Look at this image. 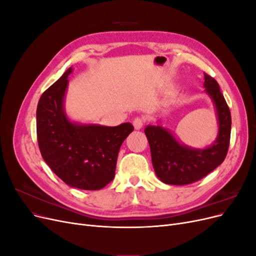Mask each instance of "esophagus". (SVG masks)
<instances>
[{"label":"esophagus","instance_id":"obj_1","mask_svg":"<svg viewBox=\"0 0 256 256\" xmlns=\"http://www.w3.org/2000/svg\"><path fill=\"white\" fill-rule=\"evenodd\" d=\"M144 122H145V120H144L143 118H141V116H138V118H136L134 120V122H132L134 126V128H136V130H140V129L143 127Z\"/></svg>","mask_w":256,"mask_h":256}]
</instances>
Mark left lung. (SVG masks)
Wrapping results in <instances>:
<instances>
[{
  "label": "left lung",
  "mask_w": 256,
  "mask_h": 256,
  "mask_svg": "<svg viewBox=\"0 0 256 256\" xmlns=\"http://www.w3.org/2000/svg\"><path fill=\"white\" fill-rule=\"evenodd\" d=\"M205 92L212 99L218 116L219 132L216 141L204 150L180 144L170 131L161 126H147L152 162L159 180L168 184H189L202 180L219 166L230 146L232 118L220 86L212 76L204 74Z\"/></svg>",
  "instance_id": "1"
}]
</instances>
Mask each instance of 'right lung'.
Listing matches in <instances>:
<instances>
[{
    "mask_svg": "<svg viewBox=\"0 0 256 256\" xmlns=\"http://www.w3.org/2000/svg\"><path fill=\"white\" fill-rule=\"evenodd\" d=\"M68 68L44 92L36 111L42 156L56 176L72 188L99 190L113 180L120 145L132 132L130 122L116 127L72 122L64 111Z\"/></svg>",
    "mask_w": 256,
    "mask_h": 256,
    "instance_id": "add662e5",
    "label": "right lung"
}]
</instances>
